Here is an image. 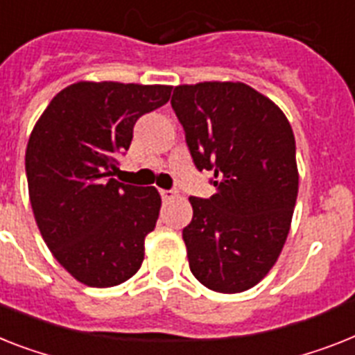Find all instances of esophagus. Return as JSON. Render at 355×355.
Listing matches in <instances>:
<instances>
[{"label": "esophagus", "instance_id": "esophagus-1", "mask_svg": "<svg viewBox=\"0 0 355 355\" xmlns=\"http://www.w3.org/2000/svg\"><path fill=\"white\" fill-rule=\"evenodd\" d=\"M159 194H161V198L165 199V201H168V199H174L175 196H178L174 190H159Z\"/></svg>", "mask_w": 355, "mask_h": 355}]
</instances>
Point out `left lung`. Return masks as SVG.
Returning a JSON list of instances; mask_svg holds the SVG:
<instances>
[{
	"label": "left lung",
	"instance_id": "1",
	"mask_svg": "<svg viewBox=\"0 0 355 355\" xmlns=\"http://www.w3.org/2000/svg\"><path fill=\"white\" fill-rule=\"evenodd\" d=\"M171 103L196 168L214 172L216 187L209 199L189 198L190 272L214 292H245L288 236L300 187L294 132L274 101L239 81L180 85Z\"/></svg>",
	"mask_w": 355,
	"mask_h": 355
}]
</instances>
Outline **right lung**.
<instances>
[{
  "mask_svg": "<svg viewBox=\"0 0 355 355\" xmlns=\"http://www.w3.org/2000/svg\"><path fill=\"white\" fill-rule=\"evenodd\" d=\"M171 90L79 81L55 94L32 130L25 154L32 212L52 256L83 285H121L141 266L161 196L112 175L137 119L163 107Z\"/></svg>",
  "mask_w": 355,
  "mask_h": 355,
  "instance_id": "right-lung-1",
  "label": "right lung"
}]
</instances>
